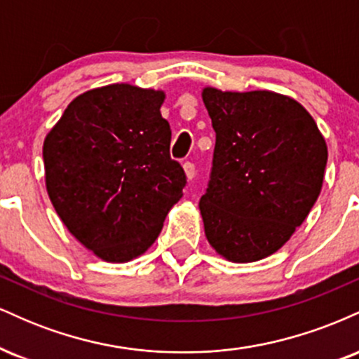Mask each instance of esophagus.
Masks as SVG:
<instances>
[{"label": "esophagus", "instance_id": "obj_1", "mask_svg": "<svg viewBox=\"0 0 359 359\" xmlns=\"http://www.w3.org/2000/svg\"><path fill=\"white\" fill-rule=\"evenodd\" d=\"M184 170H185V175H187V180H192L194 177H196V165H194L192 162H185Z\"/></svg>", "mask_w": 359, "mask_h": 359}]
</instances>
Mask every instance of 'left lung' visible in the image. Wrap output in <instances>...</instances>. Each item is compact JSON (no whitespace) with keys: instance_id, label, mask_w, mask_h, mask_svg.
<instances>
[{"instance_id":"left-lung-1","label":"left lung","mask_w":359,"mask_h":359,"mask_svg":"<svg viewBox=\"0 0 359 359\" xmlns=\"http://www.w3.org/2000/svg\"><path fill=\"white\" fill-rule=\"evenodd\" d=\"M216 131L199 209L208 241L229 262L270 257L323 189L327 147L302 104L271 90H203Z\"/></svg>"}]
</instances>
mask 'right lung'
I'll return each instance as SVG.
<instances>
[{"mask_svg": "<svg viewBox=\"0 0 359 359\" xmlns=\"http://www.w3.org/2000/svg\"><path fill=\"white\" fill-rule=\"evenodd\" d=\"M165 94L130 84L74 100L43 142L45 184L76 240L104 262L140 257L182 197L185 172L170 158Z\"/></svg>", "mask_w": 359, "mask_h": 359, "instance_id": "right-lung-1", "label": "right lung"}]
</instances>
